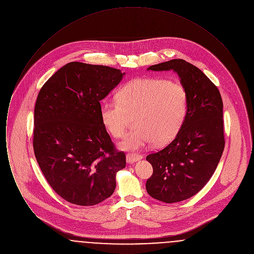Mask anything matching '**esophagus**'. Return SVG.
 I'll return each instance as SVG.
<instances>
[{
	"label": "esophagus",
	"mask_w": 254,
	"mask_h": 254,
	"mask_svg": "<svg viewBox=\"0 0 254 254\" xmlns=\"http://www.w3.org/2000/svg\"><path fill=\"white\" fill-rule=\"evenodd\" d=\"M142 156L141 155H137V154H132V153H128L127 155V164H133V163H135V162H137V161H139V160H141L142 159Z\"/></svg>",
	"instance_id": "1"
}]
</instances>
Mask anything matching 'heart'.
I'll use <instances>...</instances> for the list:
<instances>
[{"label":"heart","mask_w":254,"mask_h":254,"mask_svg":"<svg viewBox=\"0 0 254 254\" xmlns=\"http://www.w3.org/2000/svg\"><path fill=\"white\" fill-rule=\"evenodd\" d=\"M118 101L101 104V119L114 138H121L129 116H135L137 129L120 143L123 150H140L151 143L169 142L181 128L189 109L187 89L164 78H137L125 85Z\"/></svg>","instance_id":"heart-1"}]
</instances>
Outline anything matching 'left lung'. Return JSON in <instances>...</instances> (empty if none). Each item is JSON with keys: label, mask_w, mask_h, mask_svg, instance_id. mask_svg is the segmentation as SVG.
I'll return each mask as SVG.
<instances>
[{"label": "left lung", "mask_w": 254, "mask_h": 254, "mask_svg": "<svg viewBox=\"0 0 254 254\" xmlns=\"http://www.w3.org/2000/svg\"><path fill=\"white\" fill-rule=\"evenodd\" d=\"M147 70H172L189 96V109L174 140L146 156L153 174L145 189L154 199L176 203L199 192L214 173L225 147L223 101L203 71L182 59L151 65Z\"/></svg>", "instance_id": "left-lung-1"}]
</instances>
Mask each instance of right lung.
Returning <instances> with one entry per match:
<instances>
[{
	"label": "right lung",
	"mask_w": 254,
	"mask_h": 254,
	"mask_svg": "<svg viewBox=\"0 0 254 254\" xmlns=\"http://www.w3.org/2000/svg\"><path fill=\"white\" fill-rule=\"evenodd\" d=\"M120 69L71 62L41 88L33 148L47 181L65 201L94 205L111 196L126 155L115 150L100 102L121 82Z\"/></svg>",
	"instance_id": "right-lung-1"
}]
</instances>
